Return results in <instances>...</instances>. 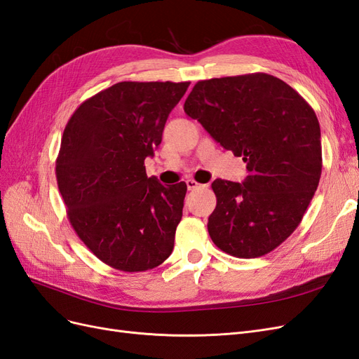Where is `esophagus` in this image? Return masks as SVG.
Returning <instances> with one entry per match:
<instances>
[{
    "label": "esophagus",
    "instance_id": "obj_1",
    "mask_svg": "<svg viewBox=\"0 0 359 359\" xmlns=\"http://www.w3.org/2000/svg\"><path fill=\"white\" fill-rule=\"evenodd\" d=\"M187 187H188L189 191H194V189H198V188H204L206 185H200V183L194 180V179H188L187 180Z\"/></svg>",
    "mask_w": 359,
    "mask_h": 359
}]
</instances>
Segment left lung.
Masks as SVG:
<instances>
[{
  "label": "left lung",
  "instance_id": "obj_1",
  "mask_svg": "<svg viewBox=\"0 0 359 359\" xmlns=\"http://www.w3.org/2000/svg\"><path fill=\"white\" fill-rule=\"evenodd\" d=\"M183 109L247 162L242 183H212L217 208L208 230L213 243L241 259L271 252L298 227L319 185L316 112L298 91L268 74L198 81Z\"/></svg>",
  "mask_w": 359,
  "mask_h": 359
}]
</instances>
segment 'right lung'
Listing matches in <instances>:
<instances>
[{"label":"right lung","mask_w":359,"mask_h":359,"mask_svg":"<svg viewBox=\"0 0 359 359\" xmlns=\"http://www.w3.org/2000/svg\"><path fill=\"white\" fill-rule=\"evenodd\" d=\"M188 87L123 81L83 102L65 128L55 174L67 218L111 268L149 271L172 252L187 183L147 177L144 159Z\"/></svg>","instance_id":"obj_1"}]
</instances>
